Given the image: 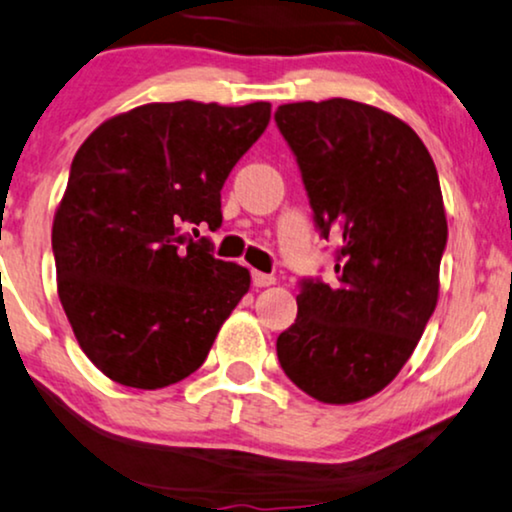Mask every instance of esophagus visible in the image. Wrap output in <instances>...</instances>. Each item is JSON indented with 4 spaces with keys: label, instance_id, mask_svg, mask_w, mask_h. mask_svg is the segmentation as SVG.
<instances>
[{
    "label": "esophagus",
    "instance_id": "34e87169",
    "mask_svg": "<svg viewBox=\"0 0 512 512\" xmlns=\"http://www.w3.org/2000/svg\"><path fill=\"white\" fill-rule=\"evenodd\" d=\"M250 278H252V286H255V288H267V286H274V283H276L274 276L262 274V271H252Z\"/></svg>",
    "mask_w": 512,
    "mask_h": 512
}]
</instances>
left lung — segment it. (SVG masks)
<instances>
[{
	"instance_id": "8db88e82",
	"label": "left lung",
	"mask_w": 512,
	"mask_h": 512,
	"mask_svg": "<svg viewBox=\"0 0 512 512\" xmlns=\"http://www.w3.org/2000/svg\"><path fill=\"white\" fill-rule=\"evenodd\" d=\"M335 278H302L297 319L276 340L309 397L352 404L390 385L435 312L446 217L437 167L394 115L349 99L278 106Z\"/></svg>"
}]
</instances>
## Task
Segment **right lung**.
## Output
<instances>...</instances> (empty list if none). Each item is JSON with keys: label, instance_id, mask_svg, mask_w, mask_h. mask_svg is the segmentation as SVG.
I'll list each match as a JSON object with an SVG mask.
<instances>
[{"label": "right lung", "instance_id": "1", "mask_svg": "<svg viewBox=\"0 0 512 512\" xmlns=\"http://www.w3.org/2000/svg\"><path fill=\"white\" fill-rule=\"evenodd\" d=\"M271 118L177 101L115 115L70 165L51 229L58 297L82 352L115 383L158 390L203 366L248 269L212 255L222 186Z\"/></svg>", "mask_w": 512, "mask_h": 512}]
</instances>
